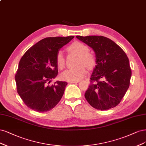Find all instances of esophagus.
<instances>
[{"mask_svg": "<svg viewBox=\"0 0 146 146\" xmlns=\"http://www.w3.org/2000/svg\"><path fill=\"white\" fill-rule=\"evenodd\" d=\"M69 82L70 83H78V82H79V81H70Z\"/></svg>", "mask_w": 146, "mask_h": 146, "instance_id": "34e87169", "label": "esophagus"}]
</instances>
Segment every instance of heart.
<instances>
[{"label": "heart", "mask_w": 146, "mask_h": 146, "mask_svg": "<svg viewBox=\"0 0 146 146\" xmlns=\"http://www.w3.org/2000/svg\"><path fill=\"white\" fill-rule=\"evenodd\" d=\"M67 50L70 52L78 55L76 65L78 66L73 68L67 69L61 74V78L65 81H78L86 74V67L92 69L96 65V58L93 53L89 52L87 45L81 42L76 41L70 44ZM56 62L58 67L62 68L65 66V59L62 51H58L56 56Z\"/></svg>", "instance_id": "obj_1"}]
</instances>
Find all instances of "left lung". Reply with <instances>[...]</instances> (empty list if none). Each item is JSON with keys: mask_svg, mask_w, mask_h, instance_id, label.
Masks as SVG:
<instances>
[{"mask_svg": "<svg viewBox=\"0 0 146 146\" xmlns=\"http://www.w3.org/2000/svg\"><path fill=\"white\" fill-rule=\"evenodd\" d=\"M95 51L96 65L85 93L96 109L109 110L119 104L130 85L131 71L125 53L115 42L102 36H76Z\"/></svg>", "mask_w": 146, "mask_h": 146, "instance_id": "1", "label": "left lung"}]
</instances>
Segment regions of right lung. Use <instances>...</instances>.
Returning a JSON list of instances; mask_svg holds the SVG:
<instances>
[{"label":"right lung","mask_w":146,"mask_h":146,"mask_svg":"<svg viewBox=\"0 0 146 146\" xmlns=\"http://www.w3.org/2000/svg\"><path fill=\"white\" fill-rule=\"evenodd\" d=\"M73 38L74 36L46 37L32 46L21 59L15 75L17 91L30 109L48 111L62 98L67 82L48 84L58 74L56 54Z\"/></svg>","instance_id":"add662e5"}]
</instances>
